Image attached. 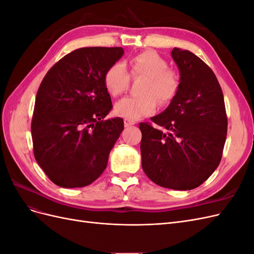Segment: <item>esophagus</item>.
<instances>
[{
	"label": "esophagus",
	"instance_id": "1",
	"mask_svg": "<svg viewBox=\"0 0 254 254\" xmlns=\"http://www.w3.org/2000/svg\"><path fill=\"white\" fill-rule=\"evenodd\" d=\"M134 124H135V122L132 121V120H129V119H125V120H124V125H125L126 127L134 125Z\"/></svg>",
	"mask_w": 254,
	"mask_h": 254
}]
</instances>
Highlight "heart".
Listing matches in <instances>:
<instances>
[{
	"label": "heart",
	"instance_id": "heart-1",
	"mask_svg": "<svg viewBox=\"0 0 254 254\" xmlns=\"http://www.w3.org/2000/svg\"><path fill=\"white\" fill-rule=\"evenodd\" d=\"M133 76L147 77L140 97H125L115 105V112L129 120H139L156 112L158 101L166 105L177 96L180 89V76L158 53L145 51L130 60ZM106 89L112 96L126 92L130 83V74L122 63H115L108 67L104 75ZM158 99L157 100L156 98Z\"/></svg>",
	"mask_w": 254,
	"mask_h": 254
}]
</instances>
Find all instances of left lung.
<instances>
[{
  "instance_id": "8db88e82",
  "label": "left lung",
  "mask_w": 254,
  "mask_h": 254,
  "mask_svg": "<svg viewBox=\"0 0 254 254\" xmlns=\"http://www.w3.org/2000/svg\"><path fill=\"white\" fill-rule=\"evenodd\" d=\"M180 89L170 106L140 123L142 167L160 187L198 188L220 163L228 119L220 84L210 66L188 50L174 48Z\"/></svg>"
}]
</instances>
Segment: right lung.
I'll return each instance as SVG.
<instances>
[{
    "instance_id": "add662e5",
    "label": "right lung",
    "mask_w": 254,
    "mask_h": 254,
    "mask_svg": "<svg viewBox=\"0 0 254 254\" xmlns=\"http://www.w3.org/2000/svg\"><path fill=\"white\" fill-rule=\"evenodd\" d=\"M123 54L122 48L77 49L40 83L32 119L34 156L58 187H87L108 164L124 121L104 120L112 109L104 75Z\"/></svg>"
}]
</instances>
